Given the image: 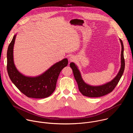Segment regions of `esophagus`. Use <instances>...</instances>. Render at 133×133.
I'll return each instance as SVG.
<instances>
[{
	"mask_svg": "<svg viewBox=\"0 0 133 133\" xmlns=\"http://www.w3.org/2000/svg\"><path fill=\"white\" fill-rule=\"evenodd\" d=\"M75 59H76V58H75V57L74 56H71L70 57H69V61L70 62H74L75 61Z\"/></svg>",
	"mask_w": 133,
	"mask_h": 133,
	"instance_id": "34e87169",
	"label": "esophagus"
}]
</instances>
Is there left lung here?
Instances as JSON below:
<instances>
[{
    "label": "left lung",
    "instance_id": "left-lung-1",
    "mask_svg": "<svg viewBox=\"0 0 133 133\" xmlns=\"http://www.w3.org/2000/svg\"><path fill=\"white\" fill-rule=\"evenodd\" d=\"M122 46L121 51V66L120 70L116 77L110 82L100 86H91L84 81L81 74L77 66L74 63H70V67L71 68L74 77L76 81L78 89L84 96L89 97H99L111 92L118 83L123 74L125 69V59L124 57V45L122 41L119 39Z\"/></svg>",
    "mask_w": 133,
    "mask_h": 133
}]
</instances>
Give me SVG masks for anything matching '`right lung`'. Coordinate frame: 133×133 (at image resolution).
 Returning a JSON list of instances; mask_svg holds the SVG:
<instances>
[{"mask_svg":"<svg viewBox=\"0 0 133 133\" xmlns=\"http://www.w3.org/2000/svg\"><path fill=\"white\" fill-rule=\"evenodd\" d=\"M16 35L10 43L7 53V71L9 77L22 93L28 97L44 98L53 93L57 81L62 69L68 65V59L64 58L56 63L42 75L36 77H28L19 71L14 62L13 49Z\"/></svg>","mask_w":133,"mask_h":133,"instance_id":"right-lung-1","label":"right lung"}]
</instances>
